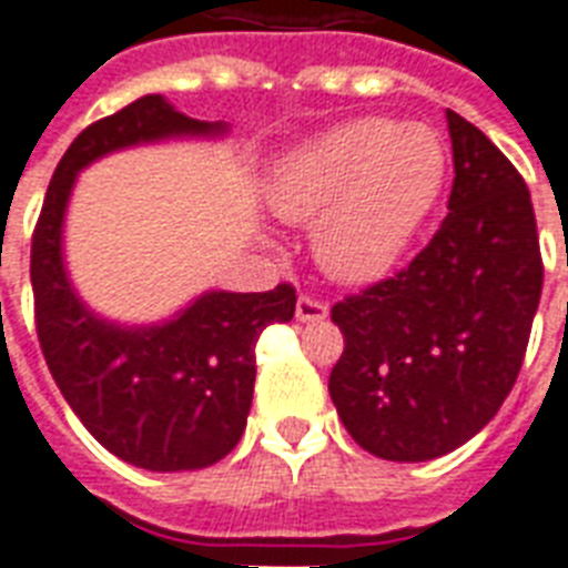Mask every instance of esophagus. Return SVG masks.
Returning <instances> with one entry per match:
<instances>
[{
  "instance_id": "esophagus-1",
  "label": "esophagus",
  "mask_w": 568,
  "mask_h": 568,
  "mask_svg": "<svg viewBox=\"0 0 568 568\" xmlns=\"http://www.w3.org/2000/svg\"><path fill=\"white\" fill-rule=\"evenodd\" d=\"M327 315H329L327 303L315 301V297H306V294L297 297V321H303V324H310V321H324Z\"/></svg>"
}]
</instances>
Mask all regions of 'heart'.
I'll return each mask as SVG.
<instances>
[{"instance_id":"b5f03b06","label":"heart","mask_w":568,"mask_h":568,"mask_svg":"<svg viewBox=\"0 0 568 568\" xmlns=\"http://www.w3.org/2000/svg\"><path fill=\"white\" fill-rule=\"evenodd\" d=\"M445 182V146L424 123L359 118L280 155L265 196L283 221L312 223V256L329 280L388 274Z\"/></svg>"}]
</instances>
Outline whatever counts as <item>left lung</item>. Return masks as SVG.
<instances>
[{
    "label": "left lung",
    "instance_id": "obj_1",
    "mask_svg": "<svg viewBox=\"0 0 568 568\" xmlns=\"http://www.w3.org/2000/svg\"><path fill=\"white\" fill-rule=\"evenodd\" d=\"M445 118L448 217L409 267L333 306L345 354L329 397L356 445L392 463L445 457L493 422L542 294L528 185L480 129Z\"/></svg>",
    "mask_w": 568,
    "mask_h": 568
}]
</instances>
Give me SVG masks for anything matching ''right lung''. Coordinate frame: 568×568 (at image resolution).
<instances>
[{"label": "right lung", "instance_id": "1", "mask_svg": "<svg viewBox=\"0 0 568 568\" xmlns=\"http://www.w3.org/2000/svg\"><path fill=\"white\" fill-rule=\"evenodd\" d=\"M223 120H194L146 93L93 123L58 162L31 244L38 338L61 395L91 436L129 466L196 471L214 466L247 427L256 342L294 318L292 285L274 292L196 294L153 324H120L91 310L64 262V221L75 180L105 155L164 141H221Z\"/></svg>", "mask_w": 568, "mask_h": 568}]
</instances>
